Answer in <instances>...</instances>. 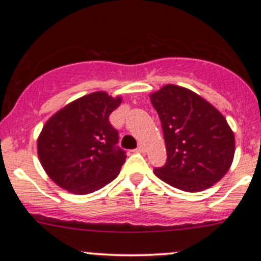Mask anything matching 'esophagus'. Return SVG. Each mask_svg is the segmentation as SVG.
Returning a JSON list of instances; mask_svg holds the SVG:
<instances>
[{
  "mask_svg": "<svg viewBox=\"0 0 261 261\" xmlns=\"http://www.w3.org/2000/svg\"><path fill=\"white\" fill-rule=\"evenodd\" d=\"M136 152H139V153H145V152H146L145 146H143V145H140L139 147L136 148Z\"/></svg>",
  "mask_w": 261,
  "mask_h": 261,
  "instance_id": "esophagus-1",
  "label": "esophagus"
}]
</instances>
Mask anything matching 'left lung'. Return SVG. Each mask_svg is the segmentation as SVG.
<instances>
[{"mask_svg": "<svg viewBox=\"0 0 261 261\" xmlns=\"http://www.w3.org/2000/svg\"><path fill=\"white\" fill-rule=\"evenodd\" d=\"M163 128L167 162L155 176L188 193L206 190L232 166L234 134L226 118L195 92L167 85L149 94Z\"/></svg>", "mask_w": 261, "mask_h": 261, "instance_id": "obj_1", "label": "left lung"}]
</instances>
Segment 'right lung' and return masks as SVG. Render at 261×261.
Here are the masks:
<instances>
[{
  "instance_id": "right-lung-1",
  "label": "right lung",
  "mask_w": 261,
  "mask_h": 261,
  "mask_svg": "<svg viewBox=\"0 0 261 261\" xmlns=\"http://www.w3.org/2000/svg\"><path fill=\"white\" fill-rule=\"evenodd\" d=\"M121 101L119 95L94 92L68 103L45 122L38 137V157L55 184L86 195L119 175L126 155L116 146L118 131L109 115Z\"/></svg>"
}]
</instances>
